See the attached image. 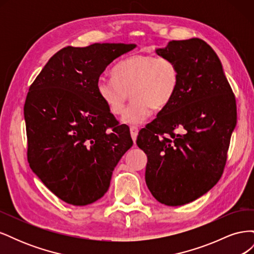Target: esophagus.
Instances as JSON below:
<instances>
[{
	"label": "esophagus",
	"instance_id": "obj_1",
	"mask_svg": "<svg viewBox=\"0 0 254 254\" xmlns=\"http://www.w3.org/2000/svg\"><path fill=\"white\" fill-rule=\"evenodd\" d=\"M137 133H139V129H137L136 127H130V134H131L133 142H135V140H136Z\"/></svg>",
	"mask_w": 254,
	"mask_h": 254
}]
</instances>
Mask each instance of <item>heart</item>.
<instances>
[{"mask_svg":"<svg viewBox=\"0 0 254 254\" xmlns=\"http://www.w3.org/2000/svg\"><path fill=\"white\" fill-rule=\"evenodd\" d=\"M111 74L113 80H98L97 94L111 114L121 115L130 93L132 103L122 119L129 125L141 124L150 108L161 110L170 104L180 80L175 61L153 55L128 57L120 61Z\"/></svg>","mask_w":254,"mask_h":254,"instance_id":"heart-1","label":"heart"}]
</instances>
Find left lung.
<instances>
[{
    "label": "left lung",
    "instance_id": "left-lung-1",
    "mask_svg": "<svg viewBox=\"0 0 254 254\" xmlns=\"http://www.w3.org/2000/svg\"><path fill=\"white\" fill-rule=\"evenodd\" d=\"M156 53L178 65L179 86L136 144L147 155L145 181L152 196L183 205L220 179L236 126L235 97L218 56L203 40H173Z\"/></svg>",
    "mask_w": 254,
    "mask_h": 254
}]
</instances>
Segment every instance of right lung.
Segmentation results:
<instances>
[{
	"label": "right lung",
	"instance_id": "obj_1",
	"mask_svg": "<svg viewBox=\"0 0 254 254\" xmlns=\"http://www.w3.org/2000/svg\"><path fill=\"white\" fill-rule=\"evenodd\" d=\"M135 44L66 47L44 65L24 105L27 160L52 193L73 205L102 198L114 167L133 142L101 101L96 84Z\"/></svg>",
	"mask_w": 254,
	"mask_h": 254
}]
</instances>
